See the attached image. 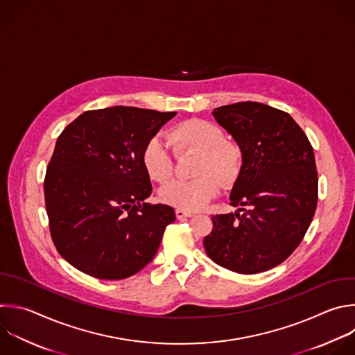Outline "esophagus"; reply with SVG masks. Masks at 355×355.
<instances>
[{
	"instance_id": "1",
	"label": "esophagus",
	"mask_w": 355,
	"mask_h": 355,
	"mask_svg": "<svg viewBox=\"0 0 355 355\" xmlns=\"http://www.w3.org/2000/svg\"><path fill=\"white\" fill-rule=\"evenodd\" d=\"M193 216L192 211H187V210H182V209H175V217L177 218H184V217H191Z\"/></svg>"
}]
</instances>
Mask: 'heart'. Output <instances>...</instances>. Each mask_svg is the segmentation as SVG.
I'll return each mask as SVG.
<instances>
[{
  "mask_svg": "<svg viewBox=\"0 0 355 355\" xmlns=\"http://www.w3.org/2000/svg\"><path fill=\"white\" fill-rule=\"evenodd\" d=\"M168 141L177 156L198 152L193 180H174L160 188V199L177 209L199 210L223 187L237 182L244 170V152L239 142L228 139L224 130L202 118H189L170 128ZM142 166L150 180L167 181L174 173V157L167 144L159 137L146 141L141 152Z\"/></svg>",
  "mask_w": 355,
  "mask_h": 355,
  "instance_id": "heart-1",
  "label": "heart"
}]
</instances>
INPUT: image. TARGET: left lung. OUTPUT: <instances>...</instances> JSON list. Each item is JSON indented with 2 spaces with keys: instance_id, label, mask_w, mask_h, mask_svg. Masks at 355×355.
Here are the masks:
<instances>
[{
  "instance_id": "8db88e82",
  "label": "left lung",
  "mask_w": 355,
  "mask_h": 355,
  "mask_svg": "<svg viewBox=\"0 0 355 355\" xmlns=\"http://www.w3.org/2000/svg\"><path fill=\"white\" fill-rule=\"evenodd\" d=\"M244 152V170L230 205L240 213L216 214L203 240L207 257L241 275L284 262L301 244L318 203L315 155L305 132L279 108L241 101L213 111Z\"/></svg>"
}]
</instances>
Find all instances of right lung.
I'll return each mask as SVG.
<instances>
[{
	"label": "right lung",
	"instance_id": "obj_1",
	"mask_svg": "<svg viewBox=\"0 0 355 355\" xmlns=\"http://www.w3.org/2000/svg\"><path fill=\"white\" fill-rule=\"evenodd\" d=\"M177 112L116 105L80 114L58 137L46 170L51 240L78 270L101 280L127 279L156 255L171 206L152 193L141 152Z\"/></svg>",
	"mask_w": 355,
	"mask_h": 355
}]
</instances>
